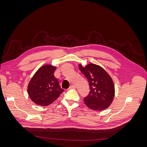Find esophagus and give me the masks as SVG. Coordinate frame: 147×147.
<instances>
[{
  "mask_svg": "<svg viewBox=\"0 0 147 147\" xmlns=\"http://www.w3.org/2000/svg\"><path fill=\"white\" fill-rule=\"evenodd\" d=\"M69 88L70 89H75V88H76V86H75V85H74V84H72V85H70Z\"/></svg>",
  "mask_w": 147,
  "mask_h": 147,
  "instance_id": "1",
  "label": "esophagus"
}]
</instances>
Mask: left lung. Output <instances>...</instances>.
Wrapping results in <instances>:
<instances>
[{
    "instance_id": "obj_1",
    "label": "left lung",
    "mask_w": 147,
    "mask_h": 147,
    "mask_svg": "<svg viewBox=\"0 0 147 147\" xmlns=\"http://www.w3.org/2000/svg\"><path fill=\"white\" fill-rule=\"evenodd\" d=\"M79 69L89 82L90 91L84 97L85 105L92 110L102 111L112 103L115 96L113 80L100 66L89 64L85 67L79 64Z\"/></svg>"
}]
</instances>
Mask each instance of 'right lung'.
<instances>
[{
    "mask_svg": "<svg viewBox=\"0 0 147 147\" xmlns=\"http://www.w3.org/2000/svg\"><path fill=\"white\" fill-rule=\"evenodd\" d=\"M56 69L51 65H44L31 78L28 86V93L35 104L41 106L51 104L64 91L54 75Z\"/></svg>",
    "mask_w": 147,
    "mask_h": 147,
    "instance_id": "obj_1",
    "label": "right lung"
}]
</instances>
